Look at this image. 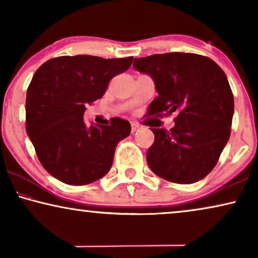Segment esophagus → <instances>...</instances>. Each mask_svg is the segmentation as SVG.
Masks as SVG:
<instances>
[{"mask_svg": "<svg viewBox=\"0 0 258 258\" xmlns=\"http://www.w3.org/2000/svg\"><path fill=\"white\" fill-rule=\"evenodd\" d=\"M139 129H140V124H139V123L132 122V133H136Z\"/></svg>", "mask_w": 258, "mask_h": 258, "instance_id": "esophagus-1", "label": "esophagus"}]
</instances>
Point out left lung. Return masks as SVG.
I'll return each instance as SVG.
<instances>
[{"mask_svg":"<svg viewBox=\"0 0 258 258\" xmlns=\"http://www.w3.org/2000/svg\"><path fill=\"white\" fill-rule=\"evenodd\" d=\"M134 67L153 77L158 93L148 116L177 114L170 132L151 128L155 141L147 153L150 169L178 184L204 178L230 137L234 95L224 72L211 58L191 52L135 58Z\"/></svg>","mask_w":258,"mask_h":258,"instance_id":"1","label":"left lung"}]
</instances>
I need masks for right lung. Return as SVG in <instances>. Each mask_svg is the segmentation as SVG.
Returning a JSON list of instances; mask_svg holds the SVG:
<instances>
[{
    "instance_id": "add662e5",
    "label": "right lung",
    "mask_w": 258,
    "mask_h": 258,
    "mask_svg": "<svg viewBox=\"0 0 258 258\" xmlns=\"http://www.w3.org/2000/svg\"><path fill=\"white\" fill-rule=\"evenodd\" d=\"M133 58L59 56L36 70L27 90L26 129L41 164L58 181L86 185L110 170L130 123L112 117L108 125L88 128L83 114L87 104L103 96L112 77L129 69Z\"/></svg>"
}]
</instances>
